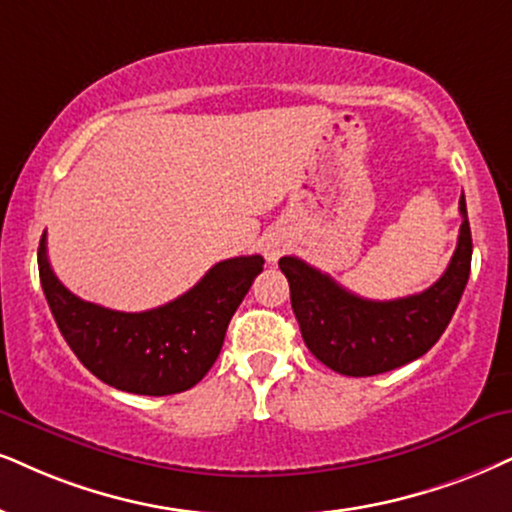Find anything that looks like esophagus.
<instances>
[{
	"label": "esophagus",
	"instance_id": "34e87169",
	"mask_svg": "<svg viewBox=\"0 0 512 512\" xmlns=\"http://www.w3.org/2000/svg\"><path fill=\"white\" fill-rule=\"evenodd\" d=\"M266 256H268V261H277V258H280V246H268V251H266Z\"/></svg>",
	"mask_w": 512,
	"mask_h": 512
}]
</instances>
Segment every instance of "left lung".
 <instances>
[{
  "mask_svg": "<svg viewBox=\"0 0 512 512\" xmlns=\"http://www.w3.org/2000/svg\"><path fill=\"white\" fill-rule=\"evenodd\" d=\"M460 235L446 273L425 292L372 301L349 292L296 256H282L292 308L308 351L334 372L370 377L425 356L449 327L472 263V235L460 197Z\"/></svg>",
  "mask_w": 512,
  "mask_h": 512,
  "instance_id": "8db88e82",
  "label": "left lung"
}]
</instances>
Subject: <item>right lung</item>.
I'll use <instances>...</instances> for the list:
<instances>
[{"mask_svg": "<svg viewBox=\"0 0 512 512\" xmlns=\"http://www.w3.org/2000/svg\"><path fill=\"white\" fill-rule=\"evenodd\" d=\"M47 304L71 351L94 377L144 396L180 394L216 363L237 306L263 270V256L227 258L166 306L123 313L82 301L54 275L47 232L37 249Z\"/></svg>", "mask_w": 512, "mask_h": 512, "instance_id": "1", "label": "right lung"}]
</instances>
